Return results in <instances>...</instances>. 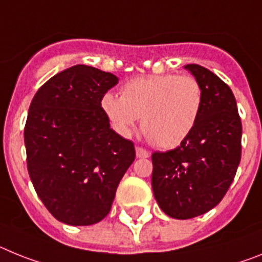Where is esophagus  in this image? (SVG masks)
Listing matches in <instances>:
<instances>
[{"label": "esophagus", "instance_id": "34e87169", "mask_svg": "<svg viewBox=\"0 0 262 262\" xmlns=\"http://www.w3.org/2000/svg\"><path fill=\"white\" fill-rule=\"evenodd\" d=\"M136 156H137V158H147L150 154H149V151H146L145 149L137 146V147H136Z\"/></svg>", "mask_w": 262, "mask_h": 262}]
</instances>
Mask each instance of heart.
<instances>
[{"label":"heart","mask_w":262,"mask_h":262,"mask_svg":"<svg viewBox=\"0 0 262 262\" xmlns=\"http://www.w3.org/2000/svg\"><path fill=\"white\" fill-rule=\"evenodd\" d=\"M203 91L190 75H156L125 83L121 96L108 92L101 108L113 128L128 137L141 117L145 136L157 146L171 149L187 138L199 118Z\"/></svg>","instance_id":"b5f03b06"}]
</instances>
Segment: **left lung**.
<instances>
[{"instance_id": "left-lung-1", "label": "left lung", "mask_w": 262, "mask_h": 262, "mask_svg": "<svg viewBox=\"0 0 262 262\" xmlns=\"http://www.w3.org/2000/svg\"><path fill=\"white\" fill-rule=\"evenodd\" d=\"M199 81V118L178 147L151 156V187L159 208L174 219L203 215L220 203L241 158V120L231 88L199 64H186Z\"/></svg>"}]
</instances>
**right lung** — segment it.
I'll return each mask as SVG.
<instances>
[{
    "label": "right lung",
    "instance_id": "add662e5",
    "mask_svg": "<svg viewBox=\"0 0 262 262\" xmlns=\"http://www.w3.org/2000/svg\"><path fill=\"white\" fill-rule=\"evenodd\" d=\"M117 83L113 74L76 64L43 84L29 108V175L47 210L68 226L103 220L136 158L133 142L111 129L101 108Z\"/></svg>",
    "mask_w": 262,
    "mask_h": 262
}]
</instances>
